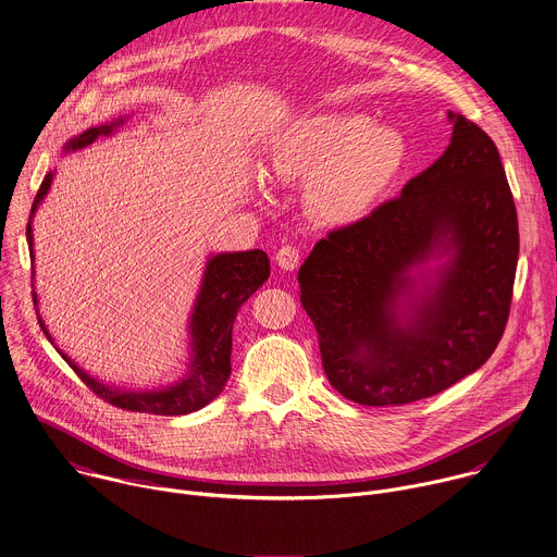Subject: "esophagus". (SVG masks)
Returning <instances> with one entry per match:
<instances>
[{
	"label": "esophagus",
	"instance_id": "1",
	"mask_svg": "<svg viewBox=\"0 0 557 557\" xmlns=\"http://www.w3.org/2000/svg\"><path fill=\"white\" fill-rule=\"evenodd\" d=\"M299 260H301V251L299 247L295 245H284L282 249H277L275 253V262L284 269V271H293L299 267Z\"/></svg>",
	"mask_w": 557,
	"mask_h": 557
}]
</instances>
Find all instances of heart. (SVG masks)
Wrapping results in <instances>:
<instances>
[{"label": "heart", "mask_w": 557, "mask_h": 557, "mask_svg": "<svg viewBox=\"0 0 557 557\" xmlns=\"http://www.w3.org/2000/svg\"><path fill=\"white\" fill-rule=\"evenodd\" d=\"M405 139L360 113L323 111L290 122L269 148L282 185H308V208L327 225L364 219L405 163Z\"/></svg>", "instance_id": "obj_1"}]
</instances>
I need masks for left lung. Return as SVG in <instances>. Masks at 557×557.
Listing matches in <instances>:
<instances>
[{"instance_id":"obj_1","label":"left lung","mask_w":557,"mask_h":557,"mask_svg":"<svg viewBox=\"0 0 557 557\" xmlns=\"http://www.w3.org/2000/svg\"><path fill=\"white\" fill-rule=\"evenodd\" d=\"M444 154L403 195L332 230L299 269L301 306L319 334L323 372L367 407L431 398L496 349L518 264V216L500 154L472 120L450 113ZM454 258L437 285L408 271L433 252ZM417 295L403 320L397 301Z\"/></svg>"}]
</instances>
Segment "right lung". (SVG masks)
Segmentation results:
<instances>
[{
	"instance_id": "obj_1",
	"label": "right lung",
	"mask_w": 557,
	"mask_h": 557,
	"mask_svg": "<svg viewBox=\"0 0 557 557\" xmlns=\"http://www.w3.org/2000/svg\"><path fill=\"white\" fill-rule=\"evenodd\" d=\"M117 126V122L107 126H96L85 131L83 135L70 139L65 150H76L83 146H89L98 139V135H109ZM52 172L46 174L41 188L35 197L30 219L44 197L50 190ZM30 256H33V227L28 223L26 230ZM271 264L264 251H240V253H221L208 262L203 286L195 306L193 314V364L190 372L183 381L159 389V392H120L111 389L94 379H89L74 360H70L61 349L59 354L63 360L74 369L76 376L104 403L122 409V411H135V413H152V416H185L203 409L210 405L223 389L232 372V327L236 321V314L240 306L269 280ZM33 299L37 306V295L33 290ZM41 330L48 334L41 317H39Z\"/></svg>"
}]
</instances>
